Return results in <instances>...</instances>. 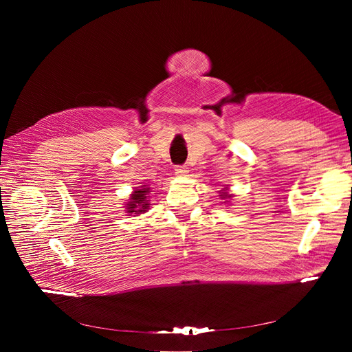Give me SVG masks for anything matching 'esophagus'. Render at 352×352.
I'll return each instance as SVG.
<instances>
[{"instance_id": "esophagus-1", "label": "esophagus", "mask_w": 352, "mask_h": 352, "mask_svg": "<svg viewBox=\"0 0 352 352\" xmlns=\"http://www.w3.org/2000/svg\"><path fill=\"white\" fill-rule=\"evenodd\" d=\"M188 174V168L186 165H178V166H175V175H178V177H184V175H187Z\"/></svg>"}]
</instances>
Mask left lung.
I'll return each instance as SVG.
<instances>
[{
	"label": "left lung",
	"instance_id": "8db88e82",
	"mask_svg": "<svg viewBox=\"0 0 352 352\" xmlns=\"http://www.w3.org/2000/svg\"><path fill=\"white\" fill-rule=\"evenodd\" d=\"M221 198H223V199H227L226 202H228V199L232 197V194H228L227 192V190H221V195H219Z\"/></svg>",
	"mask_w": 352,
	"mask_h": 352
}]
</instances>
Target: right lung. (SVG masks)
<instances>
[{
  "label": "right lung",
  "instance_id": "1",
  "mask_svg": "<svg viewBox=\"0 0 352 352\" xmlns=\"http://www.w3.org/2000/svg\"><path fill=\"white\" fill-rule=\"evenodd\" d=\"M148 192H150V188L146 186L135 188V191L131 194V198H129L126 204V212L129 214L145 212L148 210V206H150V199L146 198Z\"/></svg>",
  "mask_w": 352,
  "mask_h": 352
}]
</instances>
